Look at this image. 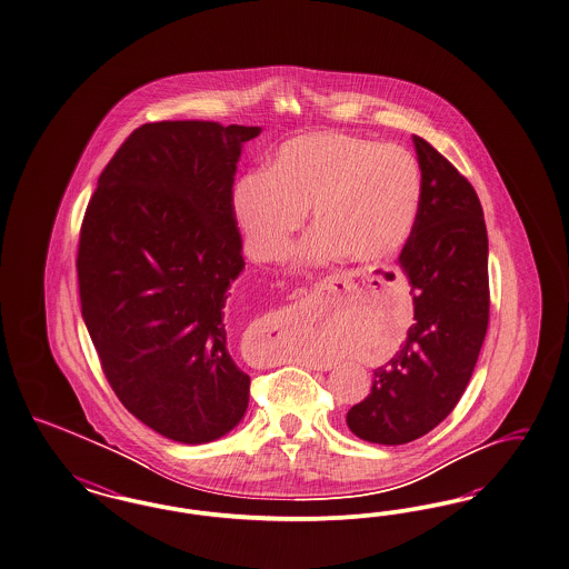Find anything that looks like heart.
Returning <instances> with one entry per match:
<instances>
[{
  "label": "heart",
  "mask_w": 569,
  "mask_h": 569,
  "mask_svg": "<svg viewBox=\"0 0 569 569\" xmlns=\"http://www.w3.org/2000/svg\"><path fill=\"white\" fill-rule=\"evenodd\" d=\"M421 190V169L409 150L317 131L286 141L269 172L241 174L231 202L243 246L259 262L290 254L309 210L317 231L310 260L346 254L355 262H378L411 238Z\"/></svg>",
  "instance_id": "b5f03b06"
}]
</instances>
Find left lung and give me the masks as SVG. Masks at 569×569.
Listing matches in <instances>:
<instances>
[{
  "instance_id": "left-lung-1",
  "label": "left lung",
  "mask_w": 569,
  "mask_h": 569,
  "mask_svg": "<svg viewBox=\"0 0 569 569\" xmlns=\"http://www.w3.org/2000/svg\"><path fill=\"white\" fill-rule=\"evenodd\" d=\"M421 208L400 264L413 286L415 323L395 359L378 367L369 397L346 423L378 445H405L445 421L463 397L488 329V233L482 204L461 172L413 136Z\"/></svg>"
}]
</instances>
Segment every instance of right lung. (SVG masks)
Returning a JSON list of instances; mask_svg holds the SVG:
<instances>
[{"label":"right lung","mask_w":569,"mask_h":569,"mask_svg":"<svg viewBox=\"0 0 569 569\" xmlns=\"http://www.w3.org/2000/svg\"><path fill=\"white\" fill-rule=\"evenodd\" d=\"M259 127L146 122L106 164L81 223V312L122 407L174 442L224 436L250 378L229 357L224 302L243 269L233 214L241 143Z\"/></svg>","instance_id":"1"}]
</instances>
